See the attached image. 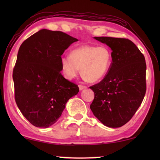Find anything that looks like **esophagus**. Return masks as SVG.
<instances>
[{"label":"esophagus","mask_w":160,"mask_h":160,"mask_svg":"<svg viewBox=\"0 0 160 160\" xmlns=\"http://www.w3.org/2000/svg\"><path fill=\"white\" fill-rule=\"evenodd\" d=\"M79 89H80V90H83V89H86L87 88V86H85V85H79Z\"/></svg>","instance_id":"obj_1"}]
</instances>
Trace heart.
I'll list each match as a JSON object with an SVG mask.
<instances>
[{
  "label": "heart",
  "mask_w": 160,
  "mask_h": 160,
  "mask_svg": "<svg viewBox=\"0 0 160 160\" xmlns=\"http://www.w3.org/2000/svg\"><path fill=\"white\" fill-rule=\"evenodd\" d=\"M63 75L72 79L80 71L90 82L102 80L107 74L112 63V52L107 46L84 45L71 51L70 56L61 59Z\"/></svg>",
  "instance_id": "b5f03b06"
}]
</instances>
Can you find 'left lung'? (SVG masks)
<instances>
[{
  "instance_id": "left-lung-1",
  "label": "left lung",
  "mask_w": 160,
  "mask_h": 160,
  "mask_svg": "<svg viewBox=\"0 0 160 160\" xmlns=\"http://www.w3.org/2000/svg\"><path fill=\"white\" fill-rule=\"evenodd\" d=\"M112 50V63L107 75L90 87L94 92L90 104L93 114L110 128H118L131 120L146 92L144 55L125 38L94 37Z\"/></svg>"
}]
</instances>
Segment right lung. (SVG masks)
<instances>
[{
  "label": "right lung",
  "mask_w": 160,
  "mask_h": 160,
  "mask_svg": "<svg viewBox=\"0 0 160 160\" xmlns=\"http://www.w3.org/2000/svg\"><path fill=\"white\" fill-rule=\"evenodd\" d=\"M78 40L60 31L41 29L19 48L12 72L15 99L32 125L48 128L58 121L66 102L79 92L61 70V55Z\"/></svg>",
  "instance_id": "obj_1"
}]
</instances>
